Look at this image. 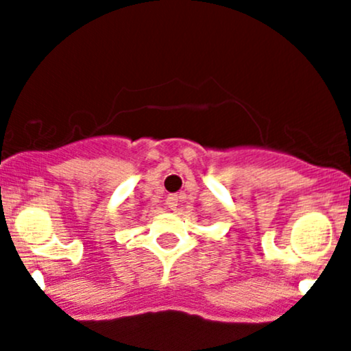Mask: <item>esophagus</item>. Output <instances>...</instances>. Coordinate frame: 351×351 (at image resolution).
<instances>
[{
	"mask_svg": "<svg viewBox=\"0 0 351 351\" xmlns=\"http://www.w3.org/2000/svg\"><path fill=\"white\" fill-rule=\"evenodd\" d=\"M166 204H168L169 209H173V211H175V209L178 208V195H176V194L169 195V197L166 199Z\"/></svg>",
	"mask_w": 351,
	"mask_h": 351,
	"instance_id": "1",
	"label": "esophagus"
}]
</instances>
